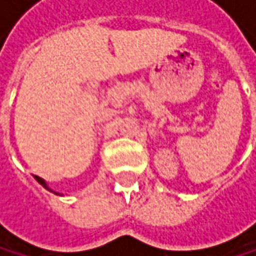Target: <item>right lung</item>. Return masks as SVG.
I'll use <instances>...</instances> for the list:
<instances>
[{"instance_id":"obj_1","label":"right lung","mask_w":256,"mask_h":256,"mask_svg":"<svg viewBox=\"0 0 256 256\" xmlns=\"http://www.w3.org/2000/svg\"><path fill=\"white\" fill-rule=\"evenodd\" d=\"M35 180H36V181H38V182H40V184L42 186V188H44V189H47V190H50V192H54V190H52L50 188H48V186H47V182H46V181H44L42 178H40V176H36V175H35Z\"/></svg>"}]
</instances>
